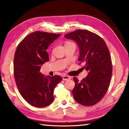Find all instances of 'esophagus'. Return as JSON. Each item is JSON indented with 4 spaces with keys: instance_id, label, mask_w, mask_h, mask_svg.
<instances>
[{
    "instance_id": "1",
    "label": "esophagus",
    "mask_w": 129,
    "mask_h": 129,
    "mask_svg": "<svg viewBox=\"0 0 129 129\" xmlns=\"http://www.w3.org/2000/svg\"><path fill=\"white\" fill-rule=\"evenodd\" d=\"M69 79H71V77H69L68 76H62V80H64V81H67V80H68Z\"/></svg>"
}]
</instances>
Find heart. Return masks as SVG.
<instances>
[{
  "label": "heart",
  "mask_w": 129,
  "mask_h": 129,
  "mask_svg": "<svg viewBox=\"0 0 129 129\" xmlns=\"http://www.w3.org/2000/svg\"><path fill=\"white\" fill-rule=\"evenodd\" d=\"M69 43H71V42H68V41H67V42H66V43H65V44H69Z\"/></svg>",
  "instance_id": "b5f03b06"
}]
</instances>
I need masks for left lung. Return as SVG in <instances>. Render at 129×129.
Masks as SVG:
<instances>
[{"mask_svg":"<svg viewBox=\"0 0 129 129\" xmlns=\"http://www.w3.org/2000/svg\"><path fill=\"white\" fill-rule=\"evenodd\" d=\"M64 37L77 43L78 60L85 64L83 68L88 73L81 81L73 77L74 99L82 105L93 106L103 98L110 85L112 64L108 48L101 37L88 30L77 29Z\"/></svg>","mask_w":129,"mask_h":129,"instance_id":"8db88e82","label":"left lung"}]
</instances>
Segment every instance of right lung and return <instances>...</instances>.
Returning a JSON list of instances; mask_svg holds the SVG:
<instances>
[{"label":"right lung","mask_w":129,"mask_h":129,"mask_svg":"<svg viewBox=\"0 0 129 129\" xmlns=\"http://www.w3.org/2000/svg\"><path fill=\"white\" fill-rule=\"evenodd\" d=\"M60 34L36 31L27 35L15 51L14 72L17 89L30 105L44 108L53 101V93L62 78L41 73V67L49 61L48 48Z\"/></svg>","instance_id":"right-lung-1"}]
</instances>
